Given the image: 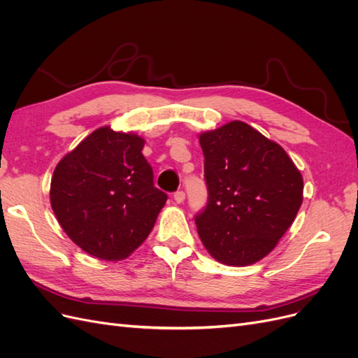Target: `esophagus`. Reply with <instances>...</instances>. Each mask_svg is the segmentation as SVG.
<instances>
[{
	"label": "esophagus",
	"mask_w": 358,
	"mask_h": 358,
	"mask_svg": "<svg viewBox=\"0 0 358 358\" xmlns=\"http://www.w3.org/2000/svg\"><path fill=\"white\" fill-rule=\"evenodd\" d=\"M173 199H175V201L178 204H180V203H183V200H185V192L178 191V192H175V196H173Z\"/></svg>",
	"instance_id": "1"
}]
</instances>
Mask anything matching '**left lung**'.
<instances>
[{
    "mask_svg": "<svg viewBox=\"0 0 358 358\" xmlns=\"http://www.w3.org/2000/svg\"><path fill=\"white\" fill-rule=\"evenodd\" d=\"M209 200L196 218L208 252L251 266L273 251L303 203V178L284 148L242 121L199 134Z\"/></svg>",
    "mask_w": 358,
    "mask_h": 358,
    "instance_id": "1",
    "label": "left lung"
}]
</instances>
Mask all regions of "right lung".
Returning <instances> with one entry per match:
<instances>
[{
    "mask_svg": "<svg viewBox=\"0 0 358 358\" xmlns=\"http://www.w3.org/2000/svg\"><path fill=\"white\" fill-rule=\"evenodd\" d=\"M143 146L138 134L106 125L86 136L53 170L52 210L86 254L119 262L152 231L167 196L154 187Z\"/></svg>",
    "mask_w": 358,
    "mask_h": 358,
    "instance_id": "add662e5",
    "label": "right lung"
}]
</instances>
